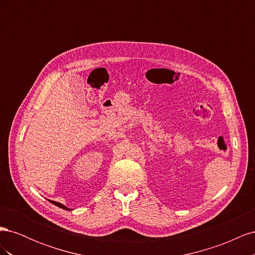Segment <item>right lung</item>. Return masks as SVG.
<instances>
[{"mask_svg":"<svg viewBox=\"0 0 255 255\" xmlns=\"http://www.w3.org/2000/svg\"><path fill=\"white\" fill-rule=\"evenodd\" d=\"M50 202H51V203H53L54 205H56V206H58V207H60V208H63V210H66V211H70V208H68L67 206L63 205V204H61V203H59V202H55V201H51V200H50Z\"/></svg>","mask_w":255,"mask_h":255,"instance_id":"right-lung-1","label":"right lung"}]
</instances>
